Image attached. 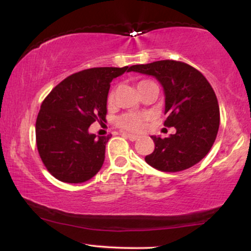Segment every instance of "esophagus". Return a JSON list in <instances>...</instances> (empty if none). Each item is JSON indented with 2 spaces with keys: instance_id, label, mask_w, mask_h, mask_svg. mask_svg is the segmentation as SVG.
Segmentation results:
<instances>
[{
  "instance_id": "obj_1",
  "label": "esophagus",
  "mask_w": 251,
  "mask_h": 251,
  "mask_svg": "<svg viewBox=\"0 0 251 251\" xmlns=\"http://www.w3.org/2000/svg\"><path fill=\"white\" fill-rule=\"evenodd\" d=\"M122 136L125 137V138H128L129 140H131V142H135V140L139 138L138 136L133 135V133H122Z\"/></svg>"
}]
</instances>
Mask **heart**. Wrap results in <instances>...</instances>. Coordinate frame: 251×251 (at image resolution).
<instances>
[{"label": "heart", "mask_w": 251, "mask_h": 251, "mask_svg": "<svg viewBox=\"0 0 251 251\" xmlns=\"http://www.w3.org/2000/svg\"><path fill=\"white\" fill-rule=\"evenodd\" d=\"M144 82L147 81H140L139 83L137 84V87L144 83ZM113 98H114V94H113V91H111L108 95V101L112 102ZM149 120L150 116L147 114H144V113H126V114L119 116V118L116 119V125L123 130L137 132L145 129Z\"/></svg>", "instance_id": "heart-1"}]
</instances>
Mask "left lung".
I'll list each match as a JSON object with an SVG mask.
<instances>
[{
  "instance_id": "8db88e82",
  "label": "left lung",
  "mask_w": 251,
  "mask_h": 251,
  "mask_svg": "<svg viewBox=\"0 0 251 251\" xmlns=\"http://www.w3.org/2000/svg\"><path fill=\"white\" fill-rule=\"evenodd\" d=\"M130 71L152 75L162 84L167 115L164 126L176 133L167 138L152 136L153 153L145 161L164 173H177L203 159L210 151L219 128V106L214 89L201 72L176 60L133 65Z\"/></svg>"
}]
</instances>
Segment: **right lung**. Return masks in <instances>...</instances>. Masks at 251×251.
Returning a JSON list of instances; mask_svg holds the SVG:
<instances>
[{"instance_id":"obj_1","label":"right lung","mask_w":251,"mask_h":251,"mask_svg":"<svg viewBox=\"0 0 251 251\" xmlns=\"http://www.w3.org/2000/svg\"><path fill=\"white\" fill-rule=\"evenodd\" d=\"M130 67H95L74 73L44 98L36 119V146L48 171L58 180L91 179L105 160L112 135L96 137L89 126L105 121L113 78Z\"/></svg>"}]
</instances>
